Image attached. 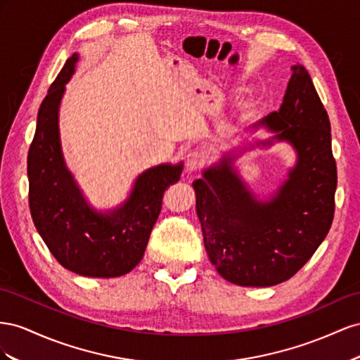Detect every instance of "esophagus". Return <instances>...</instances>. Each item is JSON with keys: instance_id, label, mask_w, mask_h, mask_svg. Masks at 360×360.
<instances>
[{"instance_id": "1", "label": "esophagus", "mask_w": 360, "mask_h": 360, "mask_svg": "<svg viewBox=\"0 0 360 360\" xmlns=\"http://www.w3.org/2000/svg\"><path fill=\"white\" fill-rule=\"evenodd\" d=\"M205 162H207V157H205V153L199 152V150H193L187 155L186 166H187L188 172H196L205 166Z\"/></svg>"}]
</instances>
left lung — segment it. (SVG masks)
<instances>
[{"mask_svg": "<svg viewBox=\"0 0 360 360\" xmlns=\"http://www.w3.org/2000/svg\"><path fill=\"white\" fill-rule=\"evenodd\" d=\"M292 75L277 111L252 128L274 132L258 145L286 141L295 166L270 200L261 202L224 155L193 182L205 249L221 277L241 286H273L288 281L323 243L335 214L336 162L330 120L309 72Z\"/></svg>", "mask_w": 360, "mask_h": 360, "instance_id": "1", "label": "left lung"}]
</instances>
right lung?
<instances>
[{
    "label": "right lung",
    "mask_w": 360,
    "mask_h": 360,
    "mask_svg": "<svg viewBox=\"0 0 360 360\" xmlns=\"http://www.w3.org/2000/svg\"><path fill=\"white\" fill-rule=\"evenodd\" d=\"M79 56L66 60L40 104L30 145L28 200L40 237L65 269L87 277H117L141 261L162 203L178 182L182 162L160 164L139 174L120 207L99 212L89 207L61 152L58 108Z\"/></svg>",
    "instance_id": "right-lung-1"
}]
</instances>
